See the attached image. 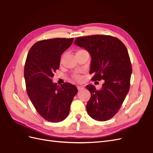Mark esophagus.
Instances as JSON below:
<instances>
[{
    "instance_id": "obj_1",
    "label": "esophagus",
    "mask_w": 153,
    "mask_h": 153,
    "mask_svg": "<svg viewBox=\"0 0 153 153\" xmlns=\"http://www.w3.org/2000/svg\"><path fill=\"white\" fill-rule=\"evenodd\" d=\"M77 90L79 91V90L84 89V87L82 86H77Z\"/></svg>"
}]
</instances>
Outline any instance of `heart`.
Segmentation results:
<instances>
[{
	"label": "heart",
	"mask_w": 153,
	"mask_h": 153,
	"mask_svg": "<svg viewBox=\"0 0 153 153\" xmlns=\"http://www.w3.org/2000/svg\"><path fill=\"white\" fill-rule=\"evenodd\" d=\"M82 51V50H79L78 51ZM78 51H77V52H78ZM76 79H77V80H79L80 78L79 77H76Z\"/></svg>",
	"instance_id": "b5f03b06"
}]
</instances>
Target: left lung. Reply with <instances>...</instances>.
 Returning a JSON list of instances; mask_svg holds the SVG:
<instances>
[{"label": "left lung", "mask_w": 153, "mask_h": 153, "mask_svg": "<svg viewBox=\"0 0 153 153\" xmlns=\"http://www.w3.org/2000/svg\"><path fill=\"white\" fill-rule=\"evenodd\" d=\"M74 44L91 55L92 79L105 81L99 90L94 85L86 86L91 93L88 114L97 121L109 120L120 110L130 90L132 68L127 49L119 39L111 36L77 37Z\"/></svg>", "instance_id": "8db88e82"}]
</instances>
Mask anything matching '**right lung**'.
<instances>
[{
    "label": "right lung",
    "mask_w": 153,
    "mask_h": 153,
    "mask_svg": "<svg viewBox=\"0 0 153 153\" xmlns=\"http://www.w3.org/2000/svg\"><path fill=\"white\" fill-rule=\"evenodd\" d=\"M74 38L45 39L35 43L29 51L24 68L28 96L44 119L58 123L64 120L77 89L65 82L54 83V72L60 67L62 53L72 44Z\"/></svg>",
    "instance_id": "obj_1"
}]
</instances>
